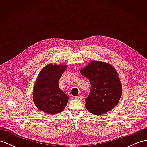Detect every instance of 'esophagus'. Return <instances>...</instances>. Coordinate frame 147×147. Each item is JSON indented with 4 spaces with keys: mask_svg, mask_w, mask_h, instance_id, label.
<instances>
[{
    "mask_svg": "<svg viewBox=\"0 0 147 147\" xmlns=\"http://www.w3.org/2000/svg\"><path fill=\"white\" fill-rule=\"evenodd\" d=\"M76 100H81L82 99V96H75L74 98Z\"/></svg>",
    "mask_w": 147,
    "mask_h": 147,
    "instance_id": "esophagus-1",
    "label": "esophagus"
}]
</instances>
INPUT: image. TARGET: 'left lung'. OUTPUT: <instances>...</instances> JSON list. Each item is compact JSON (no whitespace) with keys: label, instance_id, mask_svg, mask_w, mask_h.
<instances>
[{"label":"left lung","instance_id":"left-lung-1","mask_svg":"<svg viewBox=\"0 0 147 147\" xmlns=\"http://www.w3.org/2000/svg\"><path fill=\"white\" fill-rule=\"evenodd\" d=\"M90 82V94L85 107L94 115H100L112 110L119 103L122 92L121 82L115 69L109 63L92 61L80 70Z\"/></svg>","mask_w":147,"mask_h":147}]
</instances>
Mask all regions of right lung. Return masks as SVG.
<instances>
[{"mask_svg":"<svg viewBox=\"0 0 147 147\" xmlns=\"http://www.w3.org/2000/svg\"><path fill=\"white\" fill-rule=\"evenodd\" d=\"M65 65L49 64L40 71L34 85L33 100L37 108L48 114L61 112L69 97L59 86V80L67 69Z\"/></svg>","mask_w":147,"mask_h":147,"instance_id":"right-lung-1","label":"right lung"}]
</instances>
